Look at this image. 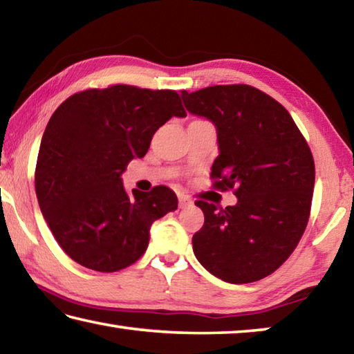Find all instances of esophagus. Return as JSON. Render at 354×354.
<instances>
[{
	"label": "esophagus",
	"instance_id": "34e87169",
	"mask_svg": "<svg viewBox=\"0 0 354 354\" xmlns=\"http://www.w3.org/2000/svg\"><path fill=\"white\" fill-rule=\"evenodd\" d=\"M178 200H179V207H187L192 205V200L184 194H178Z\"/></svg>",
	"mask_w": 354,
	"mask_h": 354
}]
</instances>
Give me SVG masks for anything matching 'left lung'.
<instances>
[{"label": "left lung", "mask_w": 354, "mask_h": 354, "mask_svg": "<svg viewBox=\"0 0 354 354\" xmlns=\"http://www.w3.org/2000/svg\"><path fill=\"white\" fill-rule=\"evenodd\" d=\"M185 109L217 129L215 187L236 189L234 206L196 201L205 225L192 239L207 272L247 284L273 273L306 230L315 167L304 137L278 101L251 86H214L181 93Z\"/></svg>", "instance_id": "obj_1"}]
</instances>
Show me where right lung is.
<instances>
[{
    "mask_svg": "<svg viewBox=\"0 0 354 354\" xmlns=\"http://www.w3.org/2000/svg\"><path fill=\"white\" fill-rule=\"evenodd\" d=\"M171 117H185L176 92L124 84L75 93L51 115L35 194L57 243L82 267L117 272L131 266L145 253L154 221L176 211L171 189L131 194L122 179Z\"/></svg>",
    "mask_w": 354,
    "mask_h": 354,
    "instance_id": "1",
    "label": "right lung"
}]
</instances>
